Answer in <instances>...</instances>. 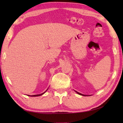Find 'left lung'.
Returning a JSON list of instances; mask_svg holds the SVG:
<instances>
[{"label":"left lung","mask_w":123,"mask_h":123,"mask_svg":"<svg viewBox=\"0 0 123 123\" xmlns=\"http://www.w3.org/2000/svg\"><path fill=\"white\" fill-rule=\"evenodd\" d=\"M76 92L79 94V95H82V96H85V95H82V94H81V93H79V92H77V91H76Z\"/></svg>","instance_id":"1"}]
</instances>
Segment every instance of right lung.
I'll return each mask as SVG.
<instances>
[{"label":"right lung","mask_w":123,"mask_h":123,"mask_svg":"<svg viewBox=\"0 0 123 123\" xmlns=\"http://www.w3.org/2000/svg\"><path fill=\"white\" fill-rule=\"evenodd\" d=\"M48 89H47L45 91V92H43V93H41V94H39V95H32V96H30V95H28V96H32V97H37V96H41V95H43V94H44V93H45V92H46V91H47V90H48Z\"/></svg>","instance_id":"add662e5"}]
</instances>
